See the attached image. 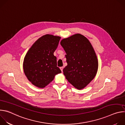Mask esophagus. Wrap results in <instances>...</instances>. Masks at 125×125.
<instances>
[{
	"label": "esophagus",
	"mask_w": 125,
	"mask_h": 125,
	"mask_svg": "<svg viewBox=\"0 0 125 125\" xmlns=\"http://www.w3.org/2000/svg\"><path fill=\"white\" fill-rule=\"evenodd\" d=\"M63 68H64V67H61L60 68V69H61V71H62V72H63Z\"/></svg>",
	"instance_id": "esophagus-1"
}]
</instances>
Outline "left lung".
<instances>
[{"instance_id":"obj_1","label":"left lung","mask_w":125,"mask_h":125,"mask_svg":"<svg viewBox=\"0 0 125 125\" xmlns=\"http://www.w3.org/2000/svg\"><path fill=\"white\" fill-rule=\"evenodd\" d=\"M60 44L66 53L64 75L71 84L81 90L96 74L98 65L95 51L90 41L79 33L62 40Z\"/></svg>"}]
</instances>
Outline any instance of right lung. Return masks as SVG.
Segmentation results:
<instances>
[{
	"instance_id": "right-lung-1",
	"label": "right lung",
	"mask_w": 125,
	"mask_h": 125,
	"mask_svg": "<svg viewBox=\"0 0 125 125\" xmlns=\"http://www.w3.org/2000/svg\"><path fill=\"white\" fill-rule=\"evenodd\" d=\"M61 38L46 34L39 38L30 48L25 57L23 68L28 79L33 85L43 88L61 73L53 54Z\"/></svg>"
}]
</instances>
